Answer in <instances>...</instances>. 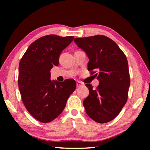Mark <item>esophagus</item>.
Listing matches in <instances>:
<instances>
[{
    "instance_id": "obj_1",
    "label": "esophagus",
    "mask_w": 150,
    "mask_h": 150,
    "mask_svg": "<svg viewBox=\"0 0 150 150\" xmlns=\"http://www.w3.org/2000/svg\"><path fill=\"white\" fill-rule=\"evenodd\" d=\"M83 85V83L80 82V81H77V87H80Z\"/></svg>"
}]
</instances>
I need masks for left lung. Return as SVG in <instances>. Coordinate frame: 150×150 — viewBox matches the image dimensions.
<instances>
[{
  "mask_svg": "<svg viewBox=\"0 0 150 150\" xmlns=\"http://www.w3.org/2000/svg\"><path fill=\"white\" fill-rule=\"evenodd\" d=\"M74 41L87 53L88 70L99 81L96 88L86 84L89 90L83 101L86 112L96 122H108L118 115L128 99L130 78L126 55L105 35L76 38Z\"/></svg>",
  "mask_w": 150,
  "mask_h": 150,
  "instance_id": "left-lung-1",
  "label": "left lung"
}]
</instances>
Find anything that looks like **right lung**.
Returning <instances> with one entry per match:
<instances>
[{
    "instance_id": "obj_1",
    "label": "right lung",
    "mask_w": 150,
    "mask_h": 150,
    "mask_svg": "<svg viewBox=\"0 0 150 150\" xmlns=\"http://www.w3.org/2000/svg\"><path fill=\"white\" fill-rule=\"evenodd\" d=\"M74 37L47 35L28 48L19 63L18 87L22 102L33 117L43 123L56 118L76 88V82L51 81L50 70L59 64L62 51Z\"/></svg>"
}]
</instances>
